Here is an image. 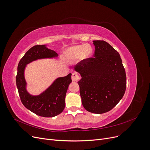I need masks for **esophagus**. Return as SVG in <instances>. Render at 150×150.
<instances>
[{
	"instance_id": "1",
	"label": "esophagus",
	"mask_w": 150,
	"mask_h": 150,
	"mask_svg": "<svg viewBox=\"0 0 150 150\" xmlns=\"http://www.w3.org/2000/svg\"><path fill=\"white\" fill-rule=\"evenodd\" d=\"M72 80L73 81H78L79 79V76L77 72H73L71 76Z\"/></svg>"
}]
</instances>
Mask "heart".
I'll use <instances>...</instances> for the list:
<instances>
[{
    "label": "heart",
    "instance_id": "b5f03b06",
    "mask_svg": "<svg viewBox=\"0 0 150 150\" xmlns=\"http://www.w3.org/2000/svg\"><path fill=\"white\" fill-rule=\"evenodd\" d=\"M92 47L86 45H78L68 48L64 52L65 58L67 61L74 59L80 56L83 59H88L92 55Z\"/></svg>",
    "mask_w": 150,
    "mask_h": 150
}]
</instances>
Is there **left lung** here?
I'll list each match as a JSON object with an SVG mask.
<instances>
[{
	"label": "left lung",
	"instance_id": "left-lung-1",
	"mask_svg": "<svg viewBox=\"0 0 150 150\" xmlns=\"http://www.w3.org/2000/svg\"><path fill=\"white\" fill-rule=\"evenodd\" d=\"M94 57L74 67L81 74L78 82L82 104L89 112L102 114L111 110L123 97L126 76L120 54L104 40H93Z\"/></svg>",
	"mask_w": 150,
	"mask_h": 150
}]
</instances>
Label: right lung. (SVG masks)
Returning a JSON list of instances; mask_svg holds the SVG:
<instances>
[{"label": "right lung", "instance_id": "right-lung-1", "mask_svg": "<svg viewBox=\"0 0 150 150\" xmlns=\"http://www.w3.org/2000/svg\"><path fill=\"white\" fill-rule=\"evenodd\" d=\"M56 51L49 49L46 45H36L26 52L17 67L16 85L21 102L29 110L40 116L54 117L61 113L65 108V97L71 74L57 78L49 87L38 96H33L26 90L24 70L27 64L34 61L57 57Z\"/></svg>", "mask_w": 150, "mask_h": 150}]
</instances>
